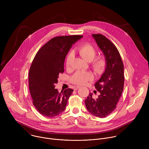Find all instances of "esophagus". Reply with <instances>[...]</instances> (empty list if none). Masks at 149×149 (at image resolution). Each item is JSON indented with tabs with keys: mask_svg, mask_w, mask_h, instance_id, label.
I'll return each mask as SVG.
<instances>
[{
	"mask_svg": "<svg viewBox=\"0 0 149 149\" xmlns=\"http://www.w3.org/2000/svg\"><path fill=\"white\" fill-rule=\"evenodd\" d=\"M80 88V87L79 86H75V87H74V88H73V89H74V90H77L78 88Z\"/></svg>",
	"mask_w": 149,
	"mask_h": 149,
	"instance_id": "1",
	"label": "esophagus"
}]
</instances>
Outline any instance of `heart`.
<instances>
[{
	"label": "heart",
	"instance_id": "heart-1",
	"mask_svg": "<svg viewBox=\"0 0 149 149\" xmlns=\"http://www.w3.org/2000/svg\"><path fill=\"white\" fill-rule=\"evenodd\" d=\"M78 51L84 59L88 62L91 61V67L95 72L100 74L104 71L107 65L106 59L102 56L94 58L96 55V49L93 45L89 44H83L78 47ZM73 56V52L70 51L68 52L65 60L67 68L70 67ZM93 75L91 72L78 71L72 76L71 81L74 84L82 86V85L86 84L88 81L93 79Z\"/></svg>",
	"mask_w": 149,
	"mask_h": 149
}]
</instances>
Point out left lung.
Masks as SVG:
<instances>
[{
	"label": "left lung",
	"mask_w": 149,
	"mask_h": 149,
	"mask_svg": "<svg viewBox=\"0 0 149 149\" xmlns=\"http://www.w3.org/2000/svg\"><path fill=\"white\" fill-rule=\"evenodd\" d=\"M92 36L102 51L107 65L105 71L94 86L100 95L94 98L93 93H90L85 103L91 114L102 118L116 109L121 95L124 82V65L118 49L109 39L101 34Z\"/></svg>",
	"instance_id": "1"
}]
</instances>
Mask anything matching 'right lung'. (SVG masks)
Instances as JSON below:
<instances>
[{"instance_id": "1", "label": "right lung", "mask_w": 149, "mask_h": 149, "mask_svg": "<svg viewBox=\"0 0 149 149\" xmlns=\"http://www.w3.org/2000/svg\"><path fill=\"white\" fill-rule=\"evenodd\" d=\"M82 35L53 38L36 53L29 72V87L33 104L45 117H53L65 110L73 90L59 93L55 88L60 73L64 71L65 57Z\"/></svg>"}]
</instances>
